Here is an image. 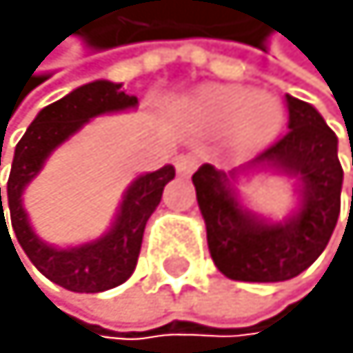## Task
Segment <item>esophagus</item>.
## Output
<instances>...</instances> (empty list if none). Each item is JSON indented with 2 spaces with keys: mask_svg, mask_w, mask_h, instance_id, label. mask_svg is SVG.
<instances>
[{
  "mask_svg": "<svg viewBox=\"0 0 353 353\" xmlns=\"http://www.w3.org/2000/svg\"><path fill=\"white\" fill-rule=\"evenodd\" d=\"M196 166H199V154H194V152L180 154L178 159H175V168H178L180 175L194 173V171H196Z\"/></svg>",
  "mask_w": 353,
  "mask_h": 353,
  "instance_id": "34e87169",
  "label": "esophagus"
}]
</instances>
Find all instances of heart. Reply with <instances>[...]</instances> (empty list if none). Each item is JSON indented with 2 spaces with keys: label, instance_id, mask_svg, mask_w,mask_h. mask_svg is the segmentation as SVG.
Returning <instances> with one entry per match:
<instances>
[{
  "label": "heart",
  "instance_id": "b5f03b06",
  "mask_svg": "<svg viewBox=\"0 0 353 353\" xmlns=\"http://www.w3.org/2000/svg\"><path fill=\"white\" fill-rule=\"evenodd\" d=\"M189 113L208 129H233L240 145L259 148L273 141L284 122V108L275 97L254 94L248 88L219 85L199 92Z\"/></svg>",
  "mask_w": 353,
  "mask_h": 353
}]
</instances>
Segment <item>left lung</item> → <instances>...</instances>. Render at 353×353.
I'll list each match as a JSON object with an SVG mask.
<instances>
[{
  "label": "left lung",
  "mask_w": 353,
  "mask_h": 353,
  "mask_svg": "<svg viewBox=\"0 0 353 353\" xmlns=\"http://www.w3.org/2000/svg\"><path fill=\"white\" fill-rule=\"evenodd\" d=\"M284 103L289 131L252 159L248 168L270 166L303 182V205L296 217L268 224L243 210L229 182L236 171L226 175L203 164L192 175L210 256L231 280L284 282L301 275L326 250L338 224L342 192L338 136L310 103L294 97H287Z\"/></svg>",
  "instance_id": "8db88e82"
}]
</instances>
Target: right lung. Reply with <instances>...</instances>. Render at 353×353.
Instances as JSON below:
<instances>
[{"mask_svg": "<svg viewBox=\"0 0 353 353\" xmlns=\"http://www.w3.org/2000/svg\"><path fill=\"white\" fill-rule=\"evenodd\" d=\"M136 103H139V99L122 92V85L108 83V80H94V83L73 90L71 94H66L59 101L46 105L15 145L6 192V205L8 212H11L13 233L18 238L20 248L25 250V254L30 256V261L41 273L69 291L99 294V291L113 289L129 280L141 254L145 224L150 214L154 212V208L159 205L164 187L175 178V168L164 166L159 171L145 173L139 180H134V185L124 194L113 229L94 243L71 250H57L39 240L30 222H27L25 208H22V189L41 171L48 154L59 143L69 139L71 134H76L90 117L134 108ZM0 212V233L1 229L8 233L4 205H1V187ZM8 238H11V233H8Z\"/></svg>", "mask_w": 353, "mask_h": 353, "instance_id": "1", "label": "right lung"}]
</instances>
